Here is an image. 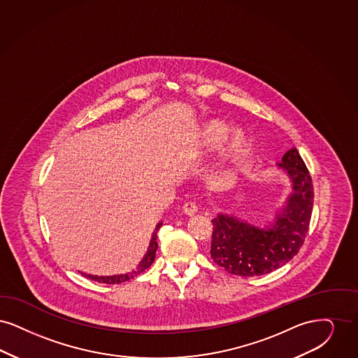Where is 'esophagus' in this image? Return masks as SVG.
<instances>
[{
  "label": "esophagus",
  "instance_id": "1",
  "mask_svg": "<svg viewBox=\"0 0 358 358\" xmlns=\"http://www.w3.org/2000/svg\"><path fill=\"white\" fill-rule=\"evenodd\" d=\"M183 213L188 215V217H194L196 213H198V207H196V204L194 202H187L185 203V206H183Z\"/></svg>",
  "mask_w": 358,
  "mask_h": 358
}]
</instances>
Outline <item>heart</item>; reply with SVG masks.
Returning a JSON list of instances; mask_svg holds the SVG:
<instances>
[{"instance_id":"heart-1","label":"heart","mask_w":358,"mask_h":358,"mask_svg":"<svg viewBox=\"0 0 358 358\" xmlns=\"http://www.w3.org/2000/svg\"><path fill=\"white\" fill-rule=\"evenodd\" d=\"M231 127L223 122L213 120L204 127L202 132V145L206 148H215L230 135ZM249 144V138L243 131H235L220 154V164H229L241 155Z\"/></svg>"}]
</instances>
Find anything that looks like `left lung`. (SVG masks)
<instances>
[{"label": "left lung", "instance_id": "left-lung-1", "mask_svg": "<svg viewBox=\"0 0 358 358\" xmlns=\"http://www.w3.org/2000/svg\"><path fill=\"white\" fill-rule=\"evenodd\" d=\"M278 166L290 176L293 194L271 229H258L223 214L213 219L211 258L234 275L271 273L293 259L305 242L314 198L310 173L296 148L289 150Z\"/></svg>", "mask_w": 358, "mask_h": 358}]
</instances>
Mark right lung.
I'll list each match as a JSON object with an SVG mask.
<instances>
[{"instance_id":"right-lung-1","label":"right lung","mask_w":358,"mask_h":358,"mask_svg":"<svg viewBox=\"0 0 358 358\" xmlns=\"http://www.w3.org/2000/svg\"><path fill=\"white\" fill-rule=\"evenodd\" d=\"M162 223H159L155 227V231L152 234V238H151V242H150V246L147 250V254L144 255V258L141 259L139 266L136 267V270L131 271V273H125V274H120V275H110V277H99V275H91V274H83L85 275L87 278L94 280V282H99V283H107V285H116V283H122L125 280H132L135 277H138L140 273H143L145 268H148L154 259H155L156 250H157V231L160 229Z\"/></svg>"}]
</instances>
